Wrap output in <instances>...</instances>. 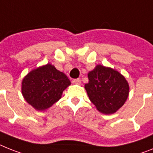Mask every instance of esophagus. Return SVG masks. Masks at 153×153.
<instances>
[{"label":"esophagus","instance_id":"esophagus-1","mask_svg":"<svg viewBox=\"0 0 153 153\" xmlns=\"http://www.w3.org/2000/svg\"><path fill=\"white\" fill-rule=\"evenodd\" d=\"M73 83L75 84H81V80H80V79H74V80H73Z\"/></svg>","mask_w":153,"mask_h":153}]
</instances>
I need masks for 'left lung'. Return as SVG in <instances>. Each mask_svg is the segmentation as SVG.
<instances>
[{
  "mask_svg": "<svg viewBox=\"0 0 153 153\" xmlns=\"http://www.w3.org/2000/svg\"><path fill=\"white\" fill-rule=\"evenodd\" d=\"M85 88L88 97L98 111L105 114L115 113L127 100L129 85L119 72L97 65L88 74Z\"/></svg>",
  "mask_w": 153,
  "mask_h": 153,
  "instance_id": "1",
  "label": "left lung"
}]
</instances>
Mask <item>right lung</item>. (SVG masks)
Masks as SVG:
<instances>
[{
    "label": "right lung",
    "instance_id": "add662e5",
    "mask_svg": "<svg viewBox=\"0 0 153 153\" xmlns=\"http://www.w3.org/2000/svg\"><path fill=\"white\" fill-rule=\"evenodd\" d=\"M70 85L65 74L54 65H46L33 69L25 76L22 83V93L29 104L37 110H45L61 98L63 91Z\"/></svg>",
    "mask_w": 153,
    "mask_h": 153
}]
</instances>
